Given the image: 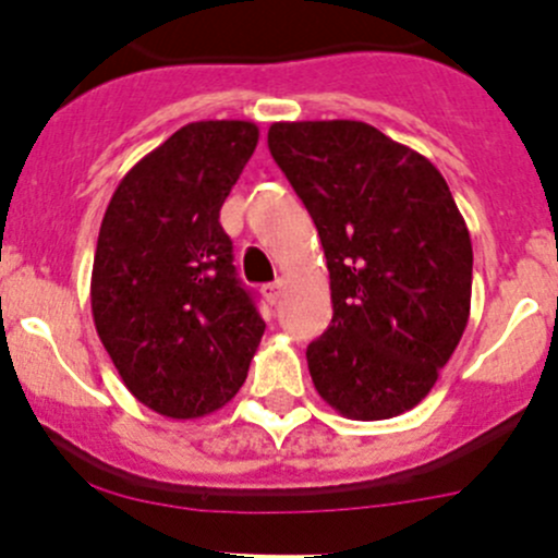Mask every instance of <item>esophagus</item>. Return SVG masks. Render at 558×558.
<instances>
[{"mask_svg": "<svg viewBox=\"0 0 558 558\" xmlns=\"http://www.w3.org/2000/svg\"><path fill=\"white\" fill-rule=\"evenodd\" d=\"M262 294L269 305H278V300L283 296V280H275V283L262 286Z\"/></svg>", "mask_w": 558, "mask_h": 558, "instance_id": "1", "label": "esophagus"}]
</instances>
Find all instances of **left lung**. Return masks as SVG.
I'll list each match as a JSON object with an SVG mask.
<instances>
[{"label": "left lung", "mask_w": 558, "mask_h": 558, "mask_svg": "<svg viewBox=\"0 0 558 558\" xmlns=\"http://www.w3.org/2000/svg\"><path fill=\"white\" fill-rule=\"evenodd\" d=\"M267 143L329 267L335 313L307 345L315 391L356 421L415 408L470 318L472 243L446 178L362 121L272 123Z\"/></svg>", "instance_id": "obj_1"}]
</instances>
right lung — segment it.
Segmentation results:
<instances>
[{"label": "right lung", "instance_id": "1", "mask_svg": "<svg viewBox=\"0 0 558 558\" xmlns=\"http://www.w3.org/2000/svg\"><path fill=\"white\" fill-rule=\"evenodd\" d=\"M256 143L251 121L178 129L123 174L99 227L97 335L129 391L167 418L223 408L262 342L264 320L218 221Z\"/></svg>", "mask_w": 558, "mask_h": 558}]
</instances>
